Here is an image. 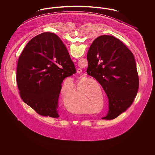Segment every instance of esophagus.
Listing matches in <instances>:
<instances>
[{"label":"esophagus","instance_id":"34e87169","mask_svg":"<svg viewBox=\"0 0 155 155\" xmlns=\"http://www.w3.org/2000/svg\"><path fill=\"white\" fill-rule=\"evenodd\" d=\"M73 61L75 62V61H76V59H73ZM82 68H78L77 69V73H82Z\"/></svg>","mask_w":155,"mask_h":155}]
</instances>
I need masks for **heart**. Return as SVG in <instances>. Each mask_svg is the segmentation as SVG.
I'll list each match as a JSON object with an SVG mask.
<instances>
[{
    "label": "heart",
    "mask_w": 155,
    "mask_h": 155,
    "mask_svg": "<svg viewBox=\"0 0 155 155\" xmlns=\"http://www.w3.org/2000/svg\"><path fill=\"white\" fill-rule=\"evenodd\" d=\"M94 83L99 87L101 90V96H102V89L97 81L95 80H89L85 84V89H88L89 91H91L92 94V96L95 99L93 101V104L92 105V111H97L101 106V103L99 99V89L96 87V85L93 84ZM85 84L84 81L80 82L78 84L75 91L72 94H69L65 96L64 101L65 103L68 107V109L74 113H80L84 110V103L85 102L86 99L83 96L82 94V87Z\"/></svg>",
    "instance_id": "1"
}]
</instances>
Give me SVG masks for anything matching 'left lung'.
<instances>
[{"mask_svg": "<svg viewBox=\"0 0 155 155\" xmlns=\"http://www.w3.org/2000/svg\"><path fill=\"white\" fill-rule=\"evenodd\" d=\"M87 72L98 81L109 99L104 120H113L133 103L139 78L133 53L120 40L111 35L96 38L87 54Z\"/></svg>", "mask_w": 155, "mask_h": 155, "instance_id": "1", "label": "left lung"}]
</instances>
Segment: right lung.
<instances>
[{
  "instance_id": "add662e5",
  "label": "right lung",
  "mask_w": 155,
  "mask_h": 155,
  "mask_svg": "<svg viewBox=\"0 0 155 155\" xmlns=\"http://www.w3.org/2000/svg\"><path fill=\"white\" fill-rule=\"evenodd\" d=\"M75 73L60 38L51 32L39 34L30 40L18 59L17 82L20 96L39 115L59 117L61 84Z\"/></svg>"
}]
</instances>
